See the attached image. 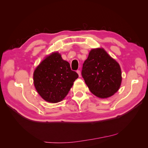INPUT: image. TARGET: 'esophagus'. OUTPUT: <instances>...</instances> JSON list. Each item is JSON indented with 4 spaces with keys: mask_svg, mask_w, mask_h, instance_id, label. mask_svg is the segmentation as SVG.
Masks as SVG:
<instances>
[{
    "mask_svg": "<svg viewBox=\"0 0 148 148\" xmlns=\"http://www.w3.org/2000/svg\"><path fill=\"white\" fill-rule=\"evenodd\" d=\"M76 72L77 73V74H78L79 77H81V72H80V71H77Z\"/></svg>",
    "mask_w": 148,
    "mask_h": 148,
    "instance_id": "obj_1",
    "label": "esophagus"
}]
</instances>
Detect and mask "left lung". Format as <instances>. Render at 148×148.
Masks as SVG:
<instances>
[{"instance_id": "1", "label": "left lung", "mask_w": 148, "mask_h": 148, "mask_svg": "<svg viewBox=\"0 0 148 148\" xmlns=\"http://www.w3.org/2000/svg\"><path fill=\"white\" fill-rule=\"evenodd\" d=\"M82 75L90 91L101 99L113 96L121 85L119 64L102 47L89 51L84 62Z\"/></svg>"}]
</instances>
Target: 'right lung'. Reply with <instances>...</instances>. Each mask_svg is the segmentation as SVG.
<instances>
[{
    "label": "right lung",
    "mask_w": 148,
    "mask_h": 148,
    "mask_svg": "<svg viewBox=\"0 0 148 148\" xmlns=\"http://www.w3.org/2000/svg\"><path fill=\"white\" fill-rule=\"evenodd\" d=\"M78 77L71 71L69 62L62 59L58 51H54L42 60L33 73L35 89L45 101L57 103L62 101Z\"/></svg>",
    "instance_id": "add662e5"
}]
</instances>
